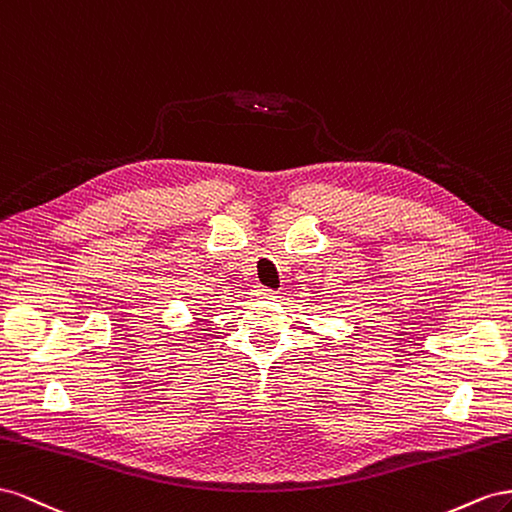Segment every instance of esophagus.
I'll return each instance as SVG.
<instances>
[{"label": "esophagus", "mask_w": 512, "mask_h": 512, "mask_svg": "<svg viewBox=\"0 0 512 512\" xmlns=\"http://www.w3.org/2000/svg\"><path fill=\"white\" fill-rule=\"evenodd\" d=\"M255 296H257L259 300H274V298H279V296H276V291H274V289H268V287H257Z\"/></svg>", "instance_id": "1"}]
</instances>
